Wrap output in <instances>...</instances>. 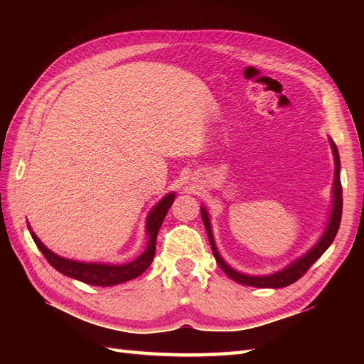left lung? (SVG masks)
<instances>
[{
	"instance_id": "left-lung-1",
	"label": "left lung",
	"mask_w": 364,
	"mask_h": 364,
	"mask_svg": "<svg viewBox=\"0 0 364 364\" xmlns=\"http://www.w3.org/2000/svg\"><path fill=\"white\" fill-rule=\"evenodd\" d=\"M331 149H333V154H335V189H333V210H331L330 214V220L326 233L321 237V241L316 244L313 249L308 252L306 255H304L300 259L294 261L291 266H288L286 269H283L282 272H277L272 275H266V277H255V275H245V274H239L236 272L235 269H231L225 261L220 258V255L215 249L214 239H213V233H211V225H210V219H208V214L205 211V208H202V219L205 223L206 233L208 237H210V244L211 249L214 253L215 261L219 262L220 269L225 272L231 280H235L241 284H247V286H255V288H284V286H289L294 282H297L300 277H304L306 274V270L310 269L316 261H318L322 253L326 252L330 244L333 242V239L338 233L339 223H341V214H343V186H341V178H339V154H338V149L336 145L331 142Z\"/></svg>"
}]
</instances>
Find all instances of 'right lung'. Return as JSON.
Wrapping results in <instances>:
<instances>
[{"label":"right lung","instance_id":"add662e5","mask_svg":"<svg viewBox=\"0 0 364 364\" xmlns=\"http://www.w3.org/2000/svg\"><path fill=\"white\" fill-rule=\"evenodd\" d=\"M175 200V194H168L161 202L153 208L149 219H146V235H149V245L144 250L141 257H137L134 261L128 262V264L122 266H111V264H90V262H80V261H72L65 259L63 257H58L56 253H53L50 249L41 242L33 231H31V236H33L36 245L38 250L43 253V257L50 264L59 270L60 274H64L75 280H80L82 283L94 284V286H112L119 284L123 282L133 280V278L144 274L151 261L154 258V252H156V236L158 231L164 222L166 214L168 208L172 206ZM29 228V225H28ZM31 230V228H29Z\"/></svg>","mask_w":364,"mask_h":364}]
</instances>
